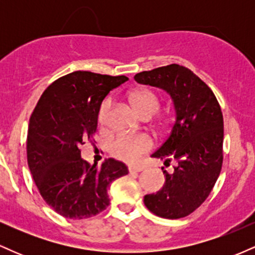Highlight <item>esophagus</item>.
<instances>
[{"label":"esophagus","mask_w":255,"mask_h":255,"mask_svg":"<svg viewBox=\"0 0 255 255\" xmlns=\"http://www.w3.org/2000/svg\"><path fill=\"white\" fill-rule=\"evenodd\" d=\"M128 169H129L130 172H140V171L144 170V166H141V165H130Z\"/></svg>","instance_id":"esophagus-1"}]
</instances>
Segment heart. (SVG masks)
I'll return each instance as SVG.
<instances>
[{"instance_id":"heart-1","label":"heart","mask_w":255,"mask_h":255,"mask_svg":"<svg viewBox=\"0 0 255 255\" xmlns=\"http://www.w3.org/2000/svg\"><path fill=\"white\" fill-rule=\"evenodd\" d=\"M129 102L134 110L144 118H152L160 108L159 97L150 89H137L129 95ZM111 108V99L107 98L102 102L98 109V122L105 126ZM152 147V141L146 135H118L108 145L111 156L124 162H136L142 154Z\"/></svg>"}]
</instances>
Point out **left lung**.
Masks as SVG:
<instances>
[{
    "instance_id": "8db88e82",
    "label": "left lung",
    "mask_w": 255,
    "mask_h": 255,
    "mask_svg": "<svg viewBox=\"0 0 255 255\" xmlns=\"http://www.w3.org/2000/svg\"><path fill=\"white\" fill-rule=\"evenodd\" d=\"M136 83L163 89L174 102L170 133L152 157L174 162L165 183L157 193L146 194L145 206L168 219L191 215L206 200L223 164V115L215 93L191 69L172 63L135 74Z\"/></svg>"
}]
</instances>
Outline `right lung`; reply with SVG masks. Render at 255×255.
Masks as SVG:
<instances>
[{"instance_id":"right-lung-1","label":"right lung","mask_w":255,"mask_h":255,"mask_svg":"<svg viewBox=\"0 0 255 255\" xmlns=\"http://www.w3.org/2000/svg\"><path fill=\"white\" fill-rule=\"evenodd\" d=\"M125 75L77 71L43 92L30 119L27 163L45 203L71 219L90 218L109 206L108 188L128 174L125 163L108 158L101 166L81 158V146L97 130L98 109Z\"/></svg>"}]
</instances>
